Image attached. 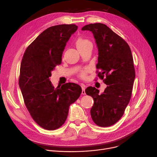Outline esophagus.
I'll return each mask as SVG.
<instances>
[{
	"label": "esophagus",
	"mask_w": 157,
	"mask_h": 157,
	"mask_svg": "<svg viewBox=\"0 0 157 157\" xmlns=\"http://www.w3.org/2000/svg\"><path fill=\"white\" fill-rule=\"evenodd\" d=\"M81 87H82V94H86V91H85V88H86V86L84 84H81Z\"/></svg>",
	"instance_id": "esophagus-1"
}]
</instances>
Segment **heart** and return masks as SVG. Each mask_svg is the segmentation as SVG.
Returning <instances> with one entry per match:
<instances>
[{
	"mask_svg": "<svg viewBox=\"0 0 157 157\" xmlns=\"http://www.w3.org/2000/svg\"><path fill=\"white\" fill-rule=\"evenodd\" d=\"M91 44L90 41H89V40H86V39H83V38H79L77 39V40L76 41V46H77V48H80V47H84L86 45H87V44ZM87 71V70H86L85 71H82L81 73V76L82 77H84L85 75H86V71Z\"/></svg>",
	"mask_w": 157,
	"mask_h": 157,
	"instance_id": "obj_1",
	"label": "heart"
}]
</instances>
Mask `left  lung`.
<instances>
[{"instance_id": "left-lung-1", "label": "left lung", "mask_w": 157, "mask_h": 157, "mask_svg": "<svg viewBox=\"0 0 157 157\" xmlns=\"http://www.w3.org/2000/svg\"><path fill=\"white\" fill-rule=\"evenodd\" d=\"M82 30L93 34L98 50V76L102 80L105 77L107 85L101 94L94 87L86 89L94 100L91 116L97 125L110 126L122 117L131 98L136 77L132 52L127 43L105 24H88Z\"/></svg>"}]
</instances>
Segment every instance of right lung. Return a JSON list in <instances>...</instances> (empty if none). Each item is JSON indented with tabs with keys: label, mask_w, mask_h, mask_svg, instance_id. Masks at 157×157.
Listing matches in <instances>:
<instances>
[{
	"label": "right lung",
	"mask_w": 157,
	"mask_h": 157,
	"mask_svg": "<svg viewBox=\"0 0 157 157\" xmlns=\"http://www.w3.org/2000/svg\"><path fill=\"white\" fill-rule=\"evenodd\" d=\"M78 27L62 24L44 30L27 48L21 60L19 86L33 119L41 127L59 128L68 117L69 107L78 98L81 87L68 82L54 87L52 71L61 64L62 55Z\"/></svg>",
	"instance_id": "right-lung-1"
}]
</instances>
